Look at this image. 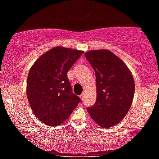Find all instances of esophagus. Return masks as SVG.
<instances>
[{"mask_svg": "<svg viewBox=\"0 0 159 159\" xmlns=\"http://www.w3.org/2000/svg\"><path fill=\"white\" fill-rule=\"evenodd\" d=\"M84 96H85V93L84 92V93H82L81 95H80V98H81V100H84Z\"/></svg>", "mask_w": 159, "mask_h": 159, "instance_id": "obj_1", "label": "esophagus"}]
</instances>
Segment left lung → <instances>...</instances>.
<instances>
[{"label": "left lung", "mask_w": 159, "mask_h": 159, "mask_svg": "<svg viewBox=\"0 0 159 159\" xmlns=\"http://www.w3.org/2000/svg\"><path fill=\"white\" fill-rule=\"evenodd\" d=\"M85 57L95 71L97 90L96 101L87 111L100 127H111L130 108L135 93L133 77L121 59L107 49L89 51Z\"/></svg>", "instance_id": "8db88e82"}]
</instances>
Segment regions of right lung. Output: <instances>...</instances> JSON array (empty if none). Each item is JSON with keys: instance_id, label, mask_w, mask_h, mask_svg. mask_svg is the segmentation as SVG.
I'll list each match as a JSON object with an SVG mask.
<instances>
[{"instance_id": "obj_1", "label": "right lung", "mask_w": 159, "mask_h": 159, "mask_svg": "<svg viewBox=\"0 0 159 159\" xmlns=\"http://www.w3.org/2000/svg\"><path fill=\"white\" fill-rule=\"evenodd\" d=\"M83 51L56 47L37 59L27 77L26 95L38 119L57 126L70 117L81 101L72 92L67 72Z\"/></svg>"}]
</instances>
